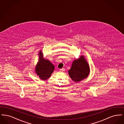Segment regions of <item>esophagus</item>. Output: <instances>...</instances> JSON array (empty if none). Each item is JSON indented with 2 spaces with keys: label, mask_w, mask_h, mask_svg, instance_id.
<instances>
[{
  "label": "esophagus",
  "mask_w": 124,
  "mask_h": 124,
  "mask_svg": "<svg viewBox=\"0 0 124 124\" xmlns=\"http://www.w3.org/2000/svg\"><path fill=\"white\" fill-rule=\"evenodd\" d=\"M60 71H65V68H62V69H60Z\"/></svg>",
  "instance_id": "1"
}]
</instances>
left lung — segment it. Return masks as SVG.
<instances>
[{
  "instance_id": "8db88e82",
  "label": "left lung",
  "mask_w": 124,
  "mask_h": 124,
  "mask_svg": "<svg viewBox=\"0 0 124 124\" xmlns=\"http://www.w3.org/2000/svg\"><path fill=\"white\" fill-rule=\"evenodd\" d=\"M68 72L71 79L75 82H79L87 77L90 73V68L83 56L73 62Z\"/></svg>"
}]
</instances>
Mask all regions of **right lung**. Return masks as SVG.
<instances>
[{"instance_id": "obj_1", "label": "right lung", "mask_w": 124, "mask_h": 124, "mask_svg": "<svg viewBox=\"0 0 124 124\" xmlns=\"http://www.w3.org/2000/svg\"><path fill=\"white\" fill-rule=\"evenodd\" d=\"M39 54L41 57V52H40ZM54 69V65L48 60L42 58L36 66V72L42 80H46L50 77Z\"/></svg>"}]
</instances>
